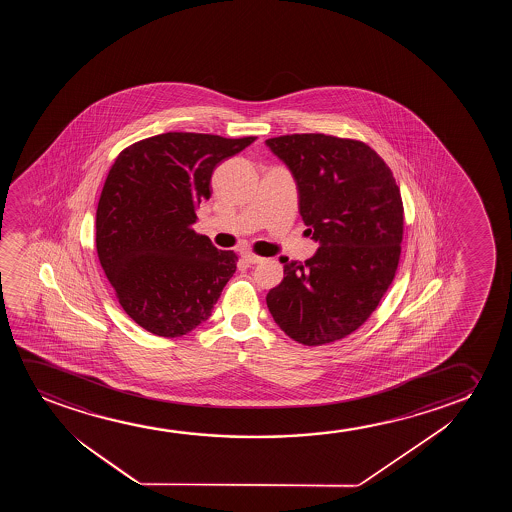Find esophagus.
I'll use <instances>...</instances> for the list:
<instances>
[{"instance_id":"obj_1","label":"esophagus","mask_w":512,"mask_h":512,"mask_svg":"<svg viewBox=\"0 0 512 512\" xmlns=\"http://www.w3.org/2000/svg\"><path fill=\"white\" fill-rule=\"evenodd\" d=\"M241 259H243V262L245 264H248V266H253V264H259V262H262V257H259V255H253V253H243L241 255Z\"/></svg>"}]
</instances>
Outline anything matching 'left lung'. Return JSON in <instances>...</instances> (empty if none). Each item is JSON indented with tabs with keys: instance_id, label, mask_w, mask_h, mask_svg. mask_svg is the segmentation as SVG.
Segmentation results:
<instances>
[{
	"instance_id": "1",
	"label": "left lung",
	"mask_w": 512,
	"mask_h": 512,
	"mask_svg": "<svg viewBox=\"0 0 512 512\" xmlns=\"http://www.w3.org/2000/svg\"><path fill=\"white\" fill-rule=\"evenodd\" d=\"M266 145L290 169L299 213L320 248L281 259L266 302L274 322L306 346L334 343L378 308L399 266L404 208L392 171L371 147L327 134H287Z\"/></svg>"
}]
</instances>
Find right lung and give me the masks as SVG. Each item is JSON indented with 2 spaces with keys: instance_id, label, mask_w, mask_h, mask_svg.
I'll return each instance as SVG.
<instances>
[{
  "instance_id": "right-lung-1",
  "label": "right lung",
  "mask_w": 512,
  "mask_h": 512,
  "mask_svg": "<svg viewBox=\"0 0 512 512\" xmlns=\"http://www.w3.org/2000/svg\"><path fill=\"white\" fill-rule=\"evenodd\" d=\"M255 136L164 133L120 152L96 211V248L129 318L178 337L211 316L238 255L196 234V206L210 199L213 169Z\"/></svg>"
}]
</instances>
